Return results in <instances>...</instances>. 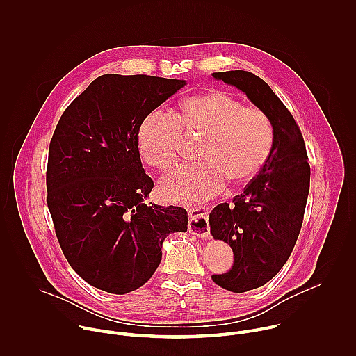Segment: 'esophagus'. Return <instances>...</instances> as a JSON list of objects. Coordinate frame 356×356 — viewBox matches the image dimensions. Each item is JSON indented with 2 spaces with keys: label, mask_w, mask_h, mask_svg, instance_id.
I'll return each instance as SVG.
<instances>
[{
  "label": "esophagus",
  "mask_w": 356,
  "mask_h": 356,
  "mask_svg": "<svg viewBox=\"0 0 356 356\" xmlns=\"http://www.w3.org/2000/svg\"><path fill=\"white\" fill-rule=\"evenodd\" d=\"M210 209H211L210 206L200 207V210H197L200 213L190 218V221H188V232L190 234L197 235L200 238H209V235H210V228H209Z\"/></svg>",
  "instance_id": "1"
}]
</instances>
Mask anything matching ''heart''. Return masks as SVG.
<instances>
[{"label":"heart","instance_id":"b5f03b06","mask_svg":"<svg viewBox=\"0 0 356 356\" xmlns=\"http://www.w3.org/2000/svg\"><path fill=\"white\" fill-rule=\"evenodd\" d=\"M184 135H202L201 162L180 168L161 183L163 200L193 204L216 195L228 180L242 184L268 162L275 129L268 114L222 90L183 98L175 113H150L139 125V155L150 168L168 173L181 159Z\"/></svg>","mask_w":356,"mask_h":356}]
</instances>
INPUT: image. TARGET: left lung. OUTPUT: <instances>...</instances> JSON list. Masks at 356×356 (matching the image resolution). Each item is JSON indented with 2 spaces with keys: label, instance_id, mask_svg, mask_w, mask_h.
Here are the masks:
<instances>
[{
  "label": "left lung",
  "instance_id": "obj_1",
  "mask_svg": "<svg viewBox=\"0 0 356 356\" xmlns=\"http://www.w3.org/2000/svg\"><path fill=\"white\" fill-rule=\"evenodd\" d=\"M235 86L270 118L272 154L232 202L210 213V232L234 252V266L213 280L225 290L243 293L273 279L287 262L298 238L310 190V165L301 131L273 90L250 72L213 74Z\"/></svg>",
  "mask_w": 356,
  "mask_h": 356
}]
</instances>
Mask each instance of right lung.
<instances>
[{
	"mask_svg": "<svg viewBox=\"0 0 356 356\" xmlns=\"http://www.w3.org/2000/svg\"><path fill=\"white\" fill-rule=\"evenodd\" d=\"M186 84L146 74L95 79L62 114L49 145L47 207L63 255L88 284L114 294L143 286L181 207L147 206L154 188L138 149L140 122Z\"/></svg>",
	"mask_w": 356,
	"mask_h": 356,
	"instance_id": "1",
	"label": "right lung"
}]
</instances>
